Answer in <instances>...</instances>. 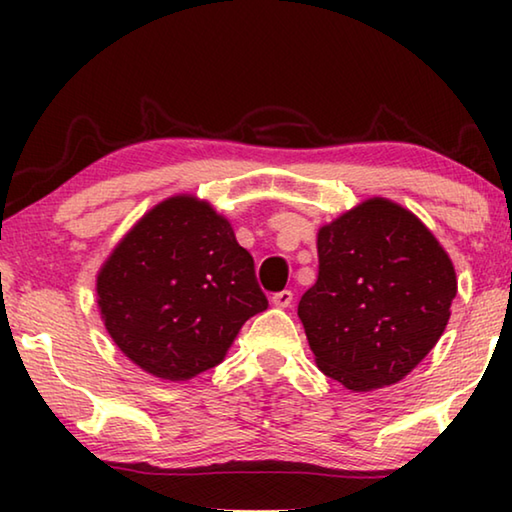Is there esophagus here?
I'll list each match as a JSON object with an SVG mask.
<instances>
[{"label": "esophagus", "mask_w": 512, "mask_h": 512, "mask_svg": "<svg viewBox=\"0 0 512 512\" xmlns=\"http://www.w3.org/2000/svg\"><path fill=\"white\" fill-rule=\"evenodd\" d=\"M271 302L275 307H289L291 302H293V293L289 291V289H284V291H280V293H273V298H271Z\"/></svg>", "instance_id": "obj_1"}]
</instances>
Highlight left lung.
I'll list each match as a JSON object with an SVG mask.
<instances>
[{"instance_id": "1", "label": "left lung", "mask_w": 512, "mask_h": 512, "mask_svg": "<svg viewBox=\"0 0 512 512\" xmlns=\"http://www.w3.org/2000/svg\"><path fill=\"white\" fill-rule=\"evenodd\" d=\"M449 255L418 216L370 198L318 230V280L298 316L318 368L354 393L397 384L443 336Z\"/></svg>"}]
</instances>
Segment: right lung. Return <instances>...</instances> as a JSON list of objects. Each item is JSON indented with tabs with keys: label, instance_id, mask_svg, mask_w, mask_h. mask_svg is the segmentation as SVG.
I'll list each match as a JSON object with an SVG mask.
<instances>
[{
	"label": "right lung",
	"instance_id": "obj_1",
	"mask_svg": "<svg viewBox=\"0 0 512 512\" xmlns=\"http://www.w3.org/2000/svg\"><path fill=\"white\" fill-rule=\"evenodd\" d=\"M97 296L117 348L169 381L219 366L241 325L268 307L230 221L194 196L137 221L99 271Z\"/></svg>",
	"mask_w": 512,
	"mask_h": 512
}]
</instances>
